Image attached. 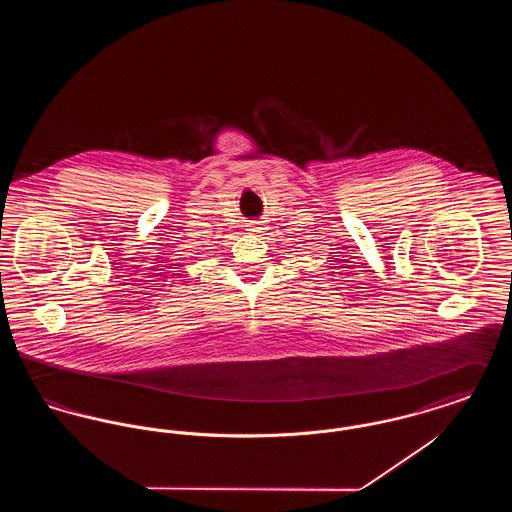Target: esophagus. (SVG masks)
Masks as SVG:
<instances>
[{"instance_id":"esophagus-1","label":"esophagus","mask_w":512,"mask_h":512,"mask_svg":"<svg viewBox=\"0 0 512 512\" xmlns=\"http://www.w3.org/2000/svg\"><path fill=\"white\" fill-rule=\"evenodd\" d=\"M247 230L251 232V234H261L263 230H265V224L261 222V220H255V222H249V226H247Z\"/></svg>"}]
</instances>
